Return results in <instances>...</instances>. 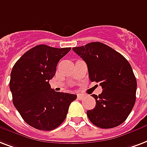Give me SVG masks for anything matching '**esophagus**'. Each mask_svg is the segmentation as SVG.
<instances>
[{
	"instance_id": "obj_1",
	"label": "esophagus",
	"mask_w": 147,
	"mask_h": 147,
	"mask_svg": "<svg viewBox=\"0 0 147 147\" xmlns=\"http://www.w3.org/2000/svg\"><path fill=\"white\" fill-rule=\"evenodd\" d=\"M77 97H78V98L79 100H82V99H83L85 96L82 95V94H78V95H77Z\"/></svg>"
}]
</instances>
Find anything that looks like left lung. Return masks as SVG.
<instances>
[{"instance_id": "left-lung-1", "label": "left lung", "mask_w": 147, "mask_h": 147, "mask_svg": "<svg viewBox=\"0 0 147 147\" xmlns=\"http://www.w3.org/2000/svg\"><path fill=\"white\" fill-rule=\"evenodd\" d=\"M86 61L91 82H99L102 92L92 95L96 102L87 111L89 120L99 128L110 129L126 120L136 102V77L129 61L120 53L101 42L75 47Z\"/></svg>"}]
</instances>
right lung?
<instances>
[{"label":"right lung","mask_w":147,"mask_h":147,"mask_svg":"<svg viewBox=\"0 0 147 147\" xmlns=\"http://www.w3.org/2000/svg\"><path fill=\"white\" fill-rule=\"evenodd\" d=\"M70 50L39 45L25 52L11 70L14 106L22 119L37 129L52 130L60 126L77 98L74 94L55 92L49 84L58 62Z\"/></svg>","instance_id":"1"}]
</instances>
